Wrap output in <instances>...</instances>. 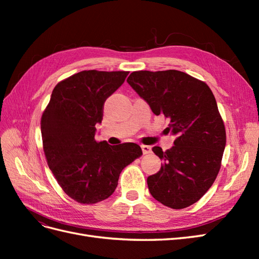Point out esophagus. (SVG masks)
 Instances as JSON below:
<instances>
[{"mask_svg": "<svg viewBox=\"0 0 259 259\" xmlns=\"http://www.w3.org/2000/svg\"><path fill=\"white\" fill-rule=\"evenodd\" d=\"M142 150H143L144 154H149V153H151V147L146 146V145H142Z\"/></svg>", "mask_w": 259, "mask_h": 259, "instance_id": "1", "label": "esophagus"}]
</instances>
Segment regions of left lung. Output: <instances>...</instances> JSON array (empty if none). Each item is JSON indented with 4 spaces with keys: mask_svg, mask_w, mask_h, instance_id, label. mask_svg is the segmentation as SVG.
<instances>
[{
    "mask_svg": "<svg viewBox=\"0 0 259 259\" xmlns=\"http://www.w3.org/2000/svg\"><path fill=\"white\" fill-rule=\"evenodd\" d=\"M127 83L155 115L169 120L167 133L176 136L166 151H152L163 161L147 184L152 197L167 207L192 205L206 193L222 166L226 130L208 85L178 70L134 71Z\"/></svg>",
    "mask_w": 259,
    "mask_h": 259,
    "instance_id": "8db88e82",
    "label": "left lung"
}]
</instances>
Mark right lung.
Segmentation results:
<instances>
[{"instance_id": "right-lung-1", "label": "right lung", "mask_w": 259, "mask_h": 259, "mask_svg": "<svg viewBox=\"0 0 259 259\" xmlns=\"http://www.w3.org/2000/svg\"><path fill=\"white\" fill-rule=\"evenodd\" d=\"M128 71L84 70L60 81L41 119L43 150L57 183L81 204H95L114 192L122 169L143 154L134 143L110 146L95 139L106 99Z\"/></svg>"}]
</instances>
